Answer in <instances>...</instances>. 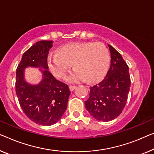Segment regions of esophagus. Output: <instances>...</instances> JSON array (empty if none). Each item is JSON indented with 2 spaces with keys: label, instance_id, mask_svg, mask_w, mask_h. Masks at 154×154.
Masks as SVG:
<instances>
[{
  "label": "esophagus",
  "instance_id": "obj_1",
  "mask_svg": "<svg viewBox=\"0 0 154 154\" xmlns=\"http://www.w3.org/2000/svg\"><path fill=\"white\" fill-rule=\"evenodd\" d=\"M75 88H76V86H69V89H70V91H73Z\"/></svg>",
  "mask_w": 154,
  "mask_h": 154
}]
</instances>
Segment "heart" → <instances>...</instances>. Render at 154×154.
Listing matches in <instances>:
<instances>
[{
	"label": "heart",
	"instance_id": "heart-1",
	"mask_svg": "<svg viewBox=\"0 0 154 154\" xmlns=\"http://www.w3.org/2000/svg\"><path fill=\"white\" fill-rule=\"evenodd\" d=\"M72 63L76 69L66 77V81L96 82L104 76L109 68V51L102 43H72L59 47L57 53L50 54L48 57L51 72L61 79L69 72Z\"/></svg>",
	"mask_w": 154,
	"mask_h": 154
}]
</instances>
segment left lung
I'll return each instance as SVG.
<instances>
[{"mask_svg": "<svg viewBox=\"0 0 154 154\" xmlns=\"http://www.w3.org/2000/svg\"><path fill=\"white\" fill-rule=\"evenodd\" d=\"M111 53V66L106 77L100 83L90 87L87 111L96 120L109 122L122 112L131 86L128 66L122 55L108 45Z\"/></svg>", "mask_w": 154, "mask_h": 154, "instance_id": "left-lung-1", "label": "left lung"}]
</instances>
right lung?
<instances>
[{"label":"right lung","mask_w":154,"mask_h":154,"mask_svg":"<svg viewBox=\"0 0 154 154\" xmlns=\"http://www.w3.org/2000/svg\"><path fill=\"white\" fill-rule=\"evenodd\" d=\"M52 43V41H39L29 48L23 54L16 73V93L20 107L29 120L43 126L52 125L60 120L70 94L68 85L48 71V54ZM27 67L41 68L43 78L38 85L24 80V68Z\"/></svg>","instance_id":"obj_1"}]
</instances>
